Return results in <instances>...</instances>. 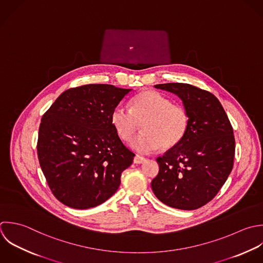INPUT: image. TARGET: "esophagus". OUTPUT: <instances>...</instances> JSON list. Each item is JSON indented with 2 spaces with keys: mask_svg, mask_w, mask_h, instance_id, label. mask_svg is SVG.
<instances>
[{
  "mask_svg": "<svg viewBox=\"0 0 263 263\" xmlns=\"http://www.w3.org/2000/svg\"><path fill=\"white\" fill-rule=\"evenodd\" d=\"M144 162H145V158L140 157V156H135V158H134V163L135 164H142Z\"/></svg>",
  "mask_w": 263,
  "mask_h": 263,
  "instance_id": "34e87169",
  "label": "esophagus"
}]
</instances>
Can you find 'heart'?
Masks as SVG:
<instances>
[{
    "label": "heart",
    "mask_w": 263,
    "mask_h": 263,
    "mask_svg": "<svg viewBox=\"0 0 263 263\" xmlns=\"http://www.w3.org/2000/svg\"><path fill=\"white\" fill-rule=\"evenodd\" d=\"M110 123L124 142L132 141L142 124V134L134 139L132 147L140 154H151L160 147H175L185 137L190 115L181 104H175L164 94L145 90L131 101V108L117 105L110 114Z\"/></svg>",
    "instance_id": "b5f03b06"
}]
</instances>
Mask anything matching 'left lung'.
<instances>
[{"mask_svg": "<svg viewBox=\"0 0 263 263\" xmlns=\"http://www.w3.org/2000/svg\"><path fill=\"white\" fill-rule=\"evenodd\" d=\"M155 87L182 99L190 127L178 145L157 159L160 171L152 181L153 192L172 208H201L218 194L233 170V126L219 100L209 91L183 83Z\"/></svg>", "mask_w": 263, "mask_h": 263, "instance_id": "obj_1", "label": "left lung"}]
</instances>
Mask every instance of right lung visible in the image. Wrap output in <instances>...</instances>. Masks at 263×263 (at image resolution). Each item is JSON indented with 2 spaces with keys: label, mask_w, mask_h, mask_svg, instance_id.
Returning <instances> with one entry per match:
<instances>
[{
  "label": "right lung",
  "mask_w": 263,
  "mask_h": 263,
  "mask_svg": "<svg viewBox=\"0 0 263 263\" xmlns=\"http://www.w3.org/2000/svg\"><path fill=\"white\" fill-rule=\"evenodd\" d=\"M131 89L89 84L64 91L44 114L36 143L54 197L74 209L96 207L119 189L135 154L120 139L110 114Z\"/></svg>",
  "instance_id": "1"
}]
</instances>
